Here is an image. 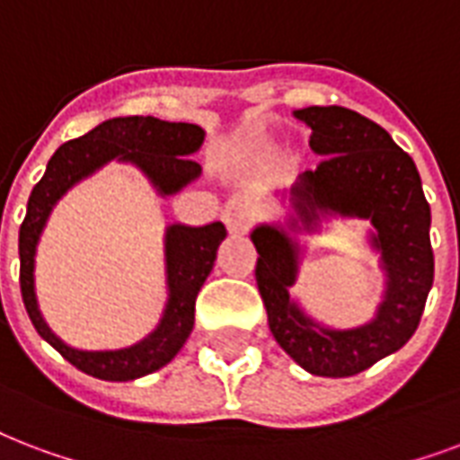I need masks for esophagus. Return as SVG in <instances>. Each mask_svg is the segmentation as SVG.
Returning a JSON list of instances; mask_svg holds the SVG:
<instances>
[{
    "label": "esophagus",
    "mask_w": 460,
    "mask_h": 460,
    "mask_svg": "<svg viewBox=\"0 0 460 460\" xmlns=\"http://www.w3.org/2000/svg\"><path fill=\"white\" fill-rule=\"evenodd\" d=\"M224 224L229 226L231 234H245L255 222V215L243 199H229L222 209Z\"/></svg>",
    "instance_id": "34e87169"
}]
</instances>
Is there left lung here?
Wrapping results in <instances>:
<instances>
[{"instance_id": "left-lung-1", "label": "left lung", "mask_w": 460, "mask_h": 460, "mask_svg": "<svg viewBox=\"0 0 460 460\" xmlns=\"http://www.w3.org/2000/svg\"><path fill=\"white\" fill-rule=\"evenodd\" d=\"M311 128V149L323 154L315 171L301 175L294 207L304 219L315 207L371 219L388 272L385 301L369 325L355 331H328L301 314L289 299L296 275V253L285 234L258 226L255 279L268 311V325L279 347L315 376H355L371 364L401 349L420 325L427 294L434 282L429 241V202L415 161L391 135L369 118L340 108L311 105L296 111Z\"/></svg>"}]
</instances>
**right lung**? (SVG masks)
<instances>
[{"label":"right lung","mask_w":460,"mask_h":460,"mask_svg":"<svg viewBox=\"0 0 460 460\" xmlns=\"http://www.w3.org/2000/svg\"><path fill=\"white\" fill-rule=\"evenodd\" d=\"M202 145V129L190 122H166L152 115H129L101 122L79 139H69L52 154L45 175L35 183L28 198L26 219L19 229V282L23 306L38 335L48 340L66 362L89 376L103 381H132L161 369L183 347L195 323V299L199 287L215 265L217 248L226 236L222 222L207 226H181L173 224L166 236L168 261V299L166 314L156 331L139 345L118 352H82L66 347L50 332L38 314L33 294V253L43 224L58 202L84 175L103 166L105 161L120 156L135 161L164 195L181 190L192 178H198L199 166L188 154Z\"/></svg>","instance_id":"1"}]
</instances>
